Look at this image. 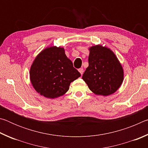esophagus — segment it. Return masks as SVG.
Wrapping results in <instances>:
<instances>
[{
  "instance_id": "1",
  "label": "esophagus",
  "mask_w": 148,
  "mask_h": 148,
  "mask_svg": "<svg viewBox=\"0 0 148 148\" xmlns=\"http://www.w3.org/2000/svg\"><path fill=\"white\" fill-rule=\"evenodd\" d=\"M78 71L80 72V74H81V75H82V74H83V73H84V69H82V68L79 69H78Z\"/></svg>"
}]
</instances>
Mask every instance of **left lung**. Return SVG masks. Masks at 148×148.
Masks as SVG:
<instances>
[{"label":"left lung","instance_id":"obj_1","mask_svg":"<svg viewBox=\"0 0 148 148\" xmlns=\"http://www.w3.org/2000/svg\"><path fill=\"white\" fill-rule=\"evenodd\" d=\"M89 66L82 79L89 89L98 95L113 94L123 81V70L119 61L109 48L100 45L89 48Z\"/></svg>","mask_w":148,"mask_h":148}]
</instances>
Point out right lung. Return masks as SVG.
I'll list each match as a JSON object with an SVG mask.
<instances>
[{"label":"right lung","mask_w":148,"mask_h":148,"mask_svg":"<svg viewBox=\"0 0 148 148\" xmlns=\"http://www.w3.org/2000/svg\"><path fill=\"white\" fill-rule=\"evenodd\" d=\"M81 76L67 58L62 47H47L35 58L30 70L34 89L44 97L54 99L69 89L72 82Z\"/></svg>","instance_id":"obj_1"}]
</instances>
